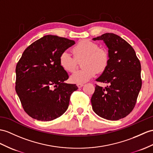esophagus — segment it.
Here are the masks:
<instances>
[{
  "instance_id": "esophagus-1",
  "label": "esophagus",
  "mask_w": 153,
  "mask_h": 153,
  "mask_svg": "<svg viewBox=\"0 0 153 153\" xmlns=\"http://www.w3.org/2000/svg\"><path fill=\"white\" fill-rule=\"evenodd\" d=\"M77 87L79 88H82L84 85V84H77Z\"/></svg>"
}]
</instances>
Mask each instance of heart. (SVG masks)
<instances>
[{
    "mask_svg": "<svg viewBox=\"0 0 153 153\" xmlns=\"http://www.w3.org/2000/svg\"><path fill=\"white\" fill-rule=\"evenodd\" d=\"M73 56L68 51H64L59 56V61L62 68L66 71L73 72L76 68L77 60L84 59L82 65L83 69L76 71L71 80L76 84H82L94 77L97 72L105 71L109 62L108 51L100 48L97 43L89 40H81L73 48Z\"/></svg>",
    "mask_w": 153,
    "mask_h": 153,
    "instance_id": "1",
    "label": "heart"
}]
</instances>
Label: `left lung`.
Returning <instances> with one entry per match:
<instances>
[{"label":"left lung","instance_id":"8db88e82","mask_svg":"<svg viewBox=\"0 0 153 153\" xmlns=\"http://www.w3.org/2000/svg\"><path fill=\"white\" fill-rule=\"evenodd\" d=\"M93 40H103L108 48L106 69L96 81L108 84L103 88L96 85L91 102L96 114L117 121L125 117L134 108L141 88V64L134 48L113 33H106Z\"/></svg>","mask_w":153,"mask_h":153}]
</instances>
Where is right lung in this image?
I'll return each mask as SVG.
<instances>
[{"label":"right lung","mask_w":153,"mask_h":153,"mask_svg":"<svg viewBox=\"0 0 153 153\" xmlns=\"http://www.w3.org/2000/svg\"><path fill=\"white\" fill-rule=\"evenodd\" d=\"M75 43L47 35L29 45L16 65V91L25 112L38 121L55 120L65 113L76 84L65 83L69 75L59 56Z\"/></svg>","instance_id":"right-lung-1"}]
</instances>
